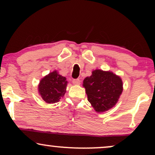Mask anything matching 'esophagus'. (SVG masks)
<instances>
[{
    "label": "esophagus",
    "instance_id": "obj_1",
    "mask_svg": "<svg viewBox=\"0 0 155 155\" xmlns=\"http://www.w3.org/2000/svg\"><path fill=\"white\" fill-rule=\"evenodd\" d=\"M73 84L75 85H79L80 84V80L79 79H74L73 80Z\"/></svg>",
    "mask_w": 155,
    "mask_h": 155
}]
</instances>
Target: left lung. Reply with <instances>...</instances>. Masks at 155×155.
Wrapping results in <instances>:
<instances>
[{"label": "left lung", "instance_id": "8db88e82", "mask_svg": "<svg viewBox=\"0 0 155 155\" xmlns=\"http://www.w3.org/2000/svg\"><path fill=\"white\" fill-rule=\"evenodd\" d=\"M87 100L95 111L101 113L111 109L117 104L123 91L120 76L113 72L96 69L83 81Z\"/></svg>", "mask_w": 155, "mask_h": 155}]
</instances>
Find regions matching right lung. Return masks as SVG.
Listing matches in <instances>:
<instances>
[{"instance_id":"1","label":"right lung","mask_w":155,"mask_h":155,"mask_svg":"<svg viewBox=\"0 0 155 155\" xmlns=\"http://www.w3.org/2000/svg\"><path fill=\"white\" fill-rule=\"evenodd\" d=\"M68 81L57 71L49 73L41 79L38 86V94L47 104H54L66 92Z\"/></svg>"}]
</instances>
